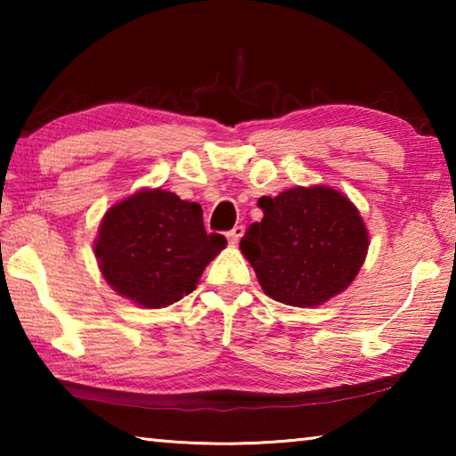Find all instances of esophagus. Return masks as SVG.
<instances>
[{"label": "esophagus", "mask_w": 456, "mask_h": 456, "mask_svg": "<svg viewBox=\"0 0 456 456\" xmlns=\"http://www.w3.org/2000/svg\"><path fill=\"white\" fill-rule=\"evenodd\" d=\"M241 235H243V227H241V225H235V227L231 229L229 233H227V241H229L231 245H237L239 239H241Z\"/></svg>", "instance_id": "obj_1"}]
</instances>
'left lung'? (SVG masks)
Returning <instances> with one entry per match:
<instances>
[{
	"mask_svg": "<svg viewBox=\"0 0 456 456\" xmlns=\"http://www.w3.org/2000/svg\"><path fill=\"white\" fill-rule=\"evenodd\" d=\"M264 219L247 229L239 249L275 302L315 307L356 280L370 235L358 207L328 184L261 197Z\"/></svg>",
	"mask_w": 456,
	"mask_h": 456,
	"instance_id": "obj_1",
	"label": "left lung"
}]
</instances>
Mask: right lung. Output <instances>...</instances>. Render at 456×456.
<instances>
[{
  "label": "right lung",
  "instance_id": "right-lung-1",
  "mask_svg": "<svg viewBox=\"0 0 456 456\" xmlns=\"http://www.w3.org/2000/svg\"><path fill=\"white\" fill-rule=\"evenodd\" d=\"M227 239L207 233L199 203L141 189L104 213L94 256L106 283L144 310H160L197 288Z\"/></svg>",
  "mask_w": 456,
  "mask_h": 456
}]
</instances>
